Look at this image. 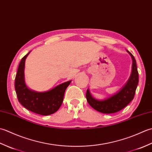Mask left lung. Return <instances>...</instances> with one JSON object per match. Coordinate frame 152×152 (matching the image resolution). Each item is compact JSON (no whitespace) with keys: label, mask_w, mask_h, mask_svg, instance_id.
I'll return each instance as SVG.
<instances>
[{"label":"left lung","mask_w":152,"mask_h":152,"mask_svg":"<svg viewBox=\"0 0 152 152\" xmlns=\"http://www.w3.org/2000/svg\"><path fill=\"white\" fill-rule=\"evenodd\" d=\"M129 53L133 59L132 73L128 82L120 91L104 101H98L93 97L88 89L87 90L86 95L87 101L96 111L104 114L115 113L124 108L133 99L138 83V72L136 60L133 55L130 52Z\"/></svg>","instance_id":"obj_1"}]
</instances>
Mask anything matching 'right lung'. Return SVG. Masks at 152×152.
<instances>
[{"label":"right lung","mask_w":152,"mask_h":152,"mask_svg":"<svg viewBox=\"0 0 152 152\" xmlns=\"http://www.w3.org/2000/svg\"><path fill=\"white\" fill-rule=\"evenodd\" d=\"M30 52H28L29 53ZM22 58L15 78V89L19 102L28 110L42 115L52 114L60 108L64 94L71 81L64 82L46 92H35L25 83V61L28 55Z\"/></svg>","instance_id":"obj_1"}]
</instances>
